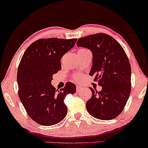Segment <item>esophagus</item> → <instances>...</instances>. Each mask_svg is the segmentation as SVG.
Here are the masks:
<instances>
[{
  "label": "esophagus",
  "mask_w": 148,
  "mask_h": 148,
  "mask_svg": "<svg viewBox=\"0 0 148 148\" xmlns=\"http://www.w3.org/2000/svg\"><path fill=\"white\" fill-rule=\"evenodd\" d=\"M83 90V87H82L81 86H77V92H80Z\"/></svg>",
  "instance_id": "34e87169"
}]
</instances>
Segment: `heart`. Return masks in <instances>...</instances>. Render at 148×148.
Here are the masks:
<instances>
[{"mask_svg": "<svg viewBox=\"0 0 148 148\" xmlns=\"http://www.w3.org/2000/svg\"><path fill=\"white\" fill-rule=\"evenodd\" d=\"M73 77H74L75 79H77V78H78V75H74Z\"/></svg>", "mask_w": 148, "mask_h": 148, "instance_id": "heart-1", "label": "heart"}]
</instances>
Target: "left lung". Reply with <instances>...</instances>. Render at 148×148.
Wrapping results in <instances>:
<instances>
[{
  "label": "left lung",
  "instance_id": "8db88e82",
  "mask_svg": "<svg viewBox=\"0 0 148 148\" xmlns=\"http://www.w3.org/2000/svg\"><path fill=\"white\" fill-rule=\"evenodd\" d=\"M77 47L92 53L89 75L102 87L100 91L90 87L92 96L86 108L92 117L110 120L122 112L131 91V67L127 56L118 42L105 33H98L78 40Z\"/></svg>",
  "mask_w": 148,
  "mask_h": 148
}]
</instances>
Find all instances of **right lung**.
<instances>
[{"instance_id":"1","label":"right lung","mask_w":148,"mask_h":148,"mask_svg":"<svg viewBox=\"0 0 148 148\" xmlns=\"http://www.w3.org/2000/svg\"><path fill=\"white\" fill-rule=\"evenodd\" d=\"M77 39H40L26 49L18 68V96L27 113L36 123L51 126L67 114L64 103L68 94L76 92L69 82L58 91L52 84L53 75L61 69V57L73 48Z\"/></svg>"}]
</instances>
